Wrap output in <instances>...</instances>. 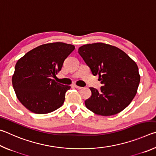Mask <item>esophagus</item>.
<instances>
[{
    "instance_id": "obj_1",
    "label": "esophagus",
    "mask_w": 156,
    "mask_h": 156,
    "mask_svg": "<svg viewBox=\"0 0 156 156\" xmlns=\"http://www.w3.org/2000/svg\"><path fill=\"white\" fill-rule=\"evenodd\" d=\"M73 87H74L75 88H76V89H83V87H79V86H78V85H76V84H73Z\"/></svg>"
}]
</instances>
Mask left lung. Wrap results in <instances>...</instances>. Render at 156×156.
<instances>
[{
    "label": "left lung",
    "mask_w": 156,
    "mask_h": 156,
    "mask_svg": "<svg viewBox=\"0 0 156 156\" xmlns=\"http://www.w3.org/2000/svg\"><path fill=\"white\" fill-rule=\"evenodd\" d=\"M78 53L103 85L100 91L89 88L91 96L84 101L86 107L104 116L125 109L135 97L140 80L136 63L122 50L102 43L84 44Z\"/></svg>",
    "instance_id": "obj_1"
}]
</instances>
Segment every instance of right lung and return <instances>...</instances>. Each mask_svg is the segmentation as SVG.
Returning <instances> with one entry per match:
<instances>
[{
	"label": "right lung",
	"mask_w": 156,
	"mask_h": 156,
	"mask_svg": "<svg viewBox=\"0 0 156 156\" xmlns=\"http://www.w3.org/2000/svg\"><path fill=\"white\" fill-rule=\"evenodd\" d=\"M75 49L61 42L44 44L28 51L18 60L12 76V85L23 106L37 114L58 109L71 88L51 77L61 70L63 62Z\"/></svg>",
	"instance_id": "right-lung-1"
}]
</instances>
